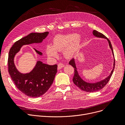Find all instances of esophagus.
Instances as JSON below:
<instances>
[{"mask_svg": "<svg viewBox=\"0 0 125 125\" xmlns=\"http://www.w3.org/2000/svg\"><path fill=\"white\" fill-rule=\"evenodd\" d=\"M65 66V65L63 64V63H59L58 65V69L59 70L61 69L62 68L64 67Z\"/></svg>", "mask_w": 125, "mask_h": 125, "instance_id": "1", "label": "esophagus"}]
</instances>
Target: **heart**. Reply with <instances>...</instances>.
Listing matches in <instances>:
<instances>
[{"mask_svg": "<svg viewBox=\"0 0 125 125\" xmlns=\"http://www.w3.org/2000/svg\"><path fill=\"white\" fill-rule=\"evenodd\" d=\"M81 39L76 34H70L56 36L53 41V45H48L47 47V53L51 57L58 56L57 51H65V54L68 56L73 55L79 48Z\"/></svg>", "mask_w": 125, "mask_h": 125, "instance_id": "1", "label": "heart"}]
</instances>
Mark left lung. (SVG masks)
<instances>
[{
	"mask_svg": "<svg viewBox=\"0 0 125 125\" xmlns=\"http://www.w3.org/2000/svg\"><path fill=\"white\" fill-rule=\"evenodd\" d=\"M93 34L94 36H95L96 37L103 38H105L107 39V41H108L109 43V48L111 50V51H112V52H113V55L114 58V61L113 69L111 71V73H110L109 75L107 77H106L105 78H104V80L95 83H90L83 81L81 78V77L80 76L79 74H78V71L77 70L76 64L75 62V59L73 58L69 61V64L71 65V66L74 68V74L73 79L74 83L77 87H78L80 89H81L82 90L85 92H95L98 91L102 89L103 88H104L106 84L109 82L111 75L113 74L114 70L115 68V59L114 57V51H113L112 45H111L110 41L103 34H102L101 33L99 32L96 30H93Z\"/></svg>",
	"mask_w": 125,
	"mask_h": 125,
	"instance_id": "left-lung-1",
	"label": "left lung"
}]
</instances>
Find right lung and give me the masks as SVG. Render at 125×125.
Instances as JSON below:
<instances>
[{
  "label": "right lung",
  "instance_id": "add662e5",
  "mask_svg": "<svg viewBox=\"0 0 125 125\" xmlns=\"http://www.w3.org/2000/svg\"><path fill=\"white\" fill-rule=\"evenodd\" d=\"M49 33V32L31 33L17 41L9 52L8 68L10 75L17 88L23 94L30 97H40L49 90L57 72V65H50L37 61L35 67L30 73H22L17 69L14 58L22 46L41 43ZM34 49L37 54L42 55L41 52Z\"/></svg>",
  "mask_w": 125,
  "mask_h": 125
}]
</instances>
